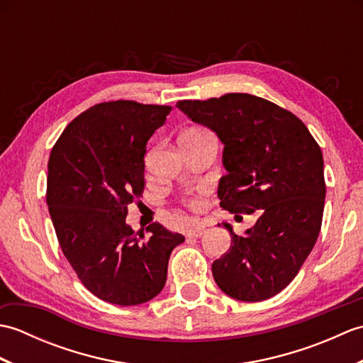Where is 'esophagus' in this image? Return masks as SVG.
Listing matches in <instances>:
<instances>
[{"mask_svg": "<svg viewBox=\"0 0 363 363\" xmlns=\"http://www.w3.org/2000/svg\"><path fill=\"white\" fill-rule=\"evenodd\" d=\"M206 228H207L206 223H199V225H196L194 229L189 230V237H201L206 233Z\"/></svg>", "mask_w": 363, "mask_h": 363, "instance_id": "obj_1", "label": "esophagus"}]
</instances>
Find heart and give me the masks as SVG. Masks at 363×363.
Listing matches in <instances>:
<instances>
[{
	"label": "heart",
	"instance_id": "1",
	"mask_svg": "<svg viewBox=\"0 0 363 363\" xmlns=\"http://www.w3.org/2000/svg\"><path fill=\"white\" fill-rule=\"evenodd\" d=\"M203 133H206L204 129H196V128H194V129L186 130V133H182L181 135H182V137H194V135H201ZM190 207H191V209H199V207H201V201H199V199H191V201H190Z\"/></svg>",
	"mask_w": 363,
	"mask_h": 363
}]
</instances>
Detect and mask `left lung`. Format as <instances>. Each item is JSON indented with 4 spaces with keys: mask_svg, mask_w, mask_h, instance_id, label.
I'll return each instance as SVG.
<instances>
[{
    "mask_svg": "<svg viewBox=\"0 0 363 363\" xmlns=\"http://www.w3.org/2000/svg\"><path fill=\"white\" fill-rule=\"evenodd\" d=\"M176 106L225 145L226 174L218 184L223 209L260 211L245 235L223 223L233 242L212 264L215 282L246 303L277 295L298 274L320 234L326 198L321 148L296 115L264 98L226 94Z\"/></svg>",
    "mask_w": 363,
    "mask_h": 363,
    "instance_id": "1",
    "label": "left lung"
}]
</instances>
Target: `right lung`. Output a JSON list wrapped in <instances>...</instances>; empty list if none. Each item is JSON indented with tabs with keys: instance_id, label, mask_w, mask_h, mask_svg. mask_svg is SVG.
I'll use <instances>...</instances> for the list:
<instances>
[{
	"instance_id": "1",
	"label": "right lung",
	"mask_w": 363,
	"mask_h": 363,
	"mask_svg": "<svg viewBox=\"0 0 363 363\" xmlns=\"http://www.w3.org/2000/svg\"><path fill=\"white\" fill-rule=\"evenodd\" d=\"M169 106L128 99L78 115L52 146L46 204L64 256L89 291L106 303L137 306L157 296L169 254L186 238L159 223L133 230L128 206L145 189L146 143Z\"/></svg>"
}]
</instances>
